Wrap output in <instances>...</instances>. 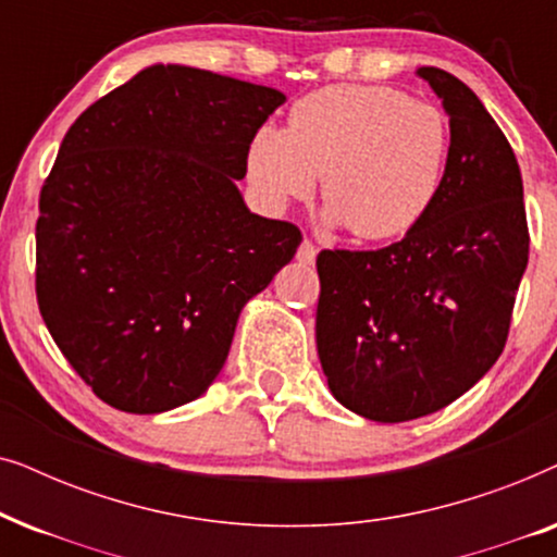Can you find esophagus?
<instances>
[{
  "label": "esophagus",
  "mask_w": 557,
  "mask_h": 557,
  "mask_svg": "<svg viewBox=\"0 0 557 557\" xmlns=\"http://www.w3.org/2000/svg\"><path fill=\"white\" fill-rule=\"evenodd\" d=\"M314 258H317L314 243L304 240L301 246H299V250H296V261H299L301 265H311V263H314Z\"/></svg>",
  "instance_id": "34e87169"
}]
</instances>
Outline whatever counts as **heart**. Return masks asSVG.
I'll return each instance as SVG.
<instances>
[{
	"instance_id": "b5f03b06",
	"label": "heart",
	"mask_w": 557,
	"mask_h": 557,
	"mask_svg": "<svg viewBox=\"0 0 557 557\" xmlns=\"http://www.w3.org/2000/svg\"><path fill=\"white\" fill-rule=\"evenodd\" d=\"M448 154V121L436 106L385 86H330L304 96L284 132L261 128L248 177L271 208L314 193L324 220L362 240L408 233L436 200Z\"/></svg>"
}]
</instances>
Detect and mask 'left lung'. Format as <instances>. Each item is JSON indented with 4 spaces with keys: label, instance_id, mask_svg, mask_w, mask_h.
<instances>
[{
    "label": "left lung",
    "instance_id": "1",
    "mask_svg": "<svg viewBox=\"0 0 557 557\" xmlns=\"http://www.w3.org/2000/svg\"><path fill=\"white\" fill-rule=\"evenodd\" d=\"M448 113L441 189L406 238L317 256V349L352 413L403 423L436 413L502 355L530 235L515 151L474 90L418 67Z\"/></svg>",
    "mask_w": 557,
    "mask_h": 557
}]
</instances>
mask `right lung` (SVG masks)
Here are the masks:
<instances>
[{"label":"right lung","mask_w":557,"mask_h":557,"mask_svg":"<svg viewBox=\"0 0 557 557\" xmlns=\"http://www.w3.org/2000/svg\"><path fill=\"white\" fill-rule=\"evenodd\" d=\"M276 88L149 65L75 119L45 180L37 304L109 406L164 413L208 391L246 304L301 243L238 180Z\"/></svg>","instance_id":"add662e5"}]
</instances>
